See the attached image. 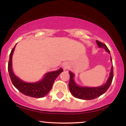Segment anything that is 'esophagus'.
<instances>
[{
	"instance_id": "1",
	"label": "esophagus",
	"mask_w": 126,
	"mask_h": 126,
	"mask_svg": "<svg viewBox=\"0 0 126 126\" xmlns=\"http://www.w3.org/2000/svg\"><path fill=\"white\" fill-rule=\"evenodd\" d=\"M63 67H64V69H67V65H64V66H63Z\"/></svg>"
}]
</instances>
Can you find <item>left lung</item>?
Listing matches in <instances>:
<instances>
[{"mask_svg": "<svg viewBox=\"0 0 126 126\" xmlns=\"http://www.w3.org/2000/svg\"><path fill=\"white\" fill-rule=\"evenodd\" d=\"M96 43H97L98 47H102L106 50V51L110 53V50H108V47L104 43L96 40ZM111 60L112 61V59L111 57ZM70 75V80H69V90L73 96L79 98V99H85V100H90V99H93L95 98L101 96L103 94H104L112 83V79H113V66H111L110 75L109 78H108L107 81L104 85L102 86H99V87L95 88H91V87H81V86H78L76 84L74 80H73V77H74V74L72 73L71 72H69Z\"/></svg>", "mask_w": 126, "mask_h": 126, "instance_id": "left-lung-1", "label": "left lung"}]
</instances>
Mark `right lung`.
I'll use <instances>...</instances> for the list:
<instances>
[{"mask_svg": "<svg viewBox=\"0 0 126 126\" xmlns=\"http://www.w3.org/2000/svg\"><path fill=\"white\" fill-rule=\"evenodd\" d=\"M15 47L10 53L8 63V72L10 78L14 86L23 94L33 98H43L46 96L51 90L55 79L63 70L60 69L56 71L48 72L45 75L41 80L35 83H27L19 79L13 73L12 69V58Z\"/></svg>", "mask_w": 126, "mask_h": 126, "instance_id": "add662e5", "label": "right lung"}]
</instances>
